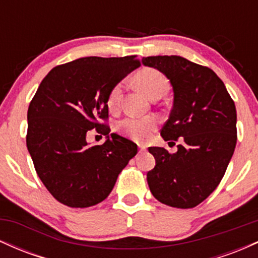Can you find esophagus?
<instances>
[{
  "label": "esophagus",
  "instance_id": "1",
  "mask_svg": "<svg viewBox=\"0 0 258 258\" xmlns=\"http://www.w3.org/2000/svg\"><path fill=\"white\" fill-rule=\"evenodd\" d=\"M139 153H143V152H146L147 150V147L146 146H143V144H139Z\"/></svg>",
  "mask_w": 258,
  "mask_h": 258
}]
</instances>
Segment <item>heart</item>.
Wrapping results in <instances>:
<instances>
[{"label": "heart", "mask_w": 258, "mask_h": 258, "mask_svg": "<svg viewBox=\"0 0 258 258\" xmlns=\"http://www.w3.org/2000/svg\"><path fill=\"white\" fill-rule=\"evenodd\" d=\"M136 82L144 93L152 98L155 94L166 93L168 88V80L159 70L154 68H143L136 75ZM121 92H122V84L117 82L111 87L108 94V106L111 109H116L119 105ZM158 127V120L155 117H127L117 125V130L123 135L128 136L133 141L144 142L152 136Z\"/></svg>", "instance_id": "heart-1"}]
</instances>
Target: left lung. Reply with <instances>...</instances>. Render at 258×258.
Returning a JSON list of instances; mask_svg holds the SVG:
<instances>
[{
  "mask_svg": "<svg viewBox=\"0 0 258 258\" xmlns=\"http://www.w3.org/2000/svg\"><path fill=\"white\" fill-rule=\"evenodd\" d=\"M167 76L173 88L165 141L180 144L172 154L150 147L156 165L147 173L156 200L177 209L199 205L217 188L236 144V110L223 81L210 68L179 55L143 58Z\"/></svg>",
  "mask_w": 258,
  "mask_h": 258,
  "instance_id": "1",
  "label": "left lung"
}]
</instances>
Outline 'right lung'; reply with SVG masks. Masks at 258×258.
I'll list each match as a JSON object with an SVG mask.
<instances>
[{"instance_id": "1", "label": "right lung", "mask_w": 258, "mask_h": 258, "mask_svg": "<svg viewBox=\"0 0 258 258\" xmlns=\"http://www.w3.org/2000/svg\"><path fill=\"white\" fill-rule=\"evenodd\" d=\"M139 65L136 55L80 58L53 68L38 86L28 110L26 147L37 176L59 203L80 209L102 203L138 153L128 139L109 137L106 99ZM93 128L107 136L100 146L85 141Z\"/></svg>"}]
</instances>
